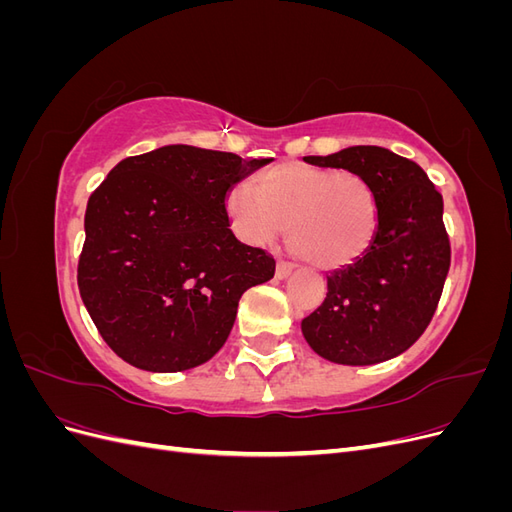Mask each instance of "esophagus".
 I'll return each instance as SVG.
<instances>
[{
    "mask_svg": "<svg viewBox=\"0 0 512 512\" xmlns=\"http://www.w3.org/2000/svg\"><path fill=\"white\" fill-rule=\"evenodd\" d=\"M292 273V265L290 262H284V260H280L277 262V269H275V277L277 280H286V277Z\"/></svg>",
    "mask_w": 512,
    "mask_h": 512,
    "instance_id": "34e87169",
    "label": "esophagus"
}]
</instances>
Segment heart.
Returning a JSON list of instances; mask_svg holds the SVG:
<instances>
[{"label":"heart","instance_id":"b5f03b06","mask_svg":"<svg viewBox=\"0 0 512 512\" xmlns=\"http://www.w3.org/2000/svg\"><path fill=\"white\" fill-rule=\"evenodd\" d=\"M256 194L247 185L226 194L230 228L247 245H269L288 226V245L305 262L337 269L363 258L376 239V194L352 170L284 162L258 177Z\"/></svg>","mask_w":512,"mask_h":512}]
</instances>
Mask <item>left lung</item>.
<instances>
[{"label": "left lung", "instance_id": "left-lung-1", "mask_svg": "<svg viewBox=\"0 0 512 512\" xmlns=\"http://www.w3.org/2000/svg\"><path fill=\"white\" fill-rule=\"evenodd\" d=\"M303 160L352 170L378 200L374 243L327 275V299L303 318V337L339 365L389 361L423 335L442 297L451 267L442 194L421 166L384 147L356 145Z\"/></svg>", "mask_w": 512, "mask_h": 512}]
</instances>
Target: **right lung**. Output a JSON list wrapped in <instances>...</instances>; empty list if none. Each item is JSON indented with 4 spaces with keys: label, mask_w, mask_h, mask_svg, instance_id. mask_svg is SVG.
<instances>
[{
    "label": "right lung",
    "mask_w": 512,
    "mask_h": 512,
    "mask_svg": "<svg viewBox=\"0 0 512 512\" xmlns=\"http://www.w3.org/2000/svg\"><path fill=\"white\" fill-rule=\"evenodd\" d=\"M269 160L166 145L121 160L85 211L79 290L104 342L147 371L207 363L275 260L230 230L226 194Z\"/></svg>",
    "instance_id": "obj_1"
}]
</instances>
